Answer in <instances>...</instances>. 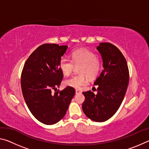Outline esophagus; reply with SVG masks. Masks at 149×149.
Listing matches in <instances>:
<instances>
[{
	"label": "esophagus",
	"instance_id": "34e87169",
	"mask_svg": "<svg viewBox=\"0 0 149 149\" xmlns=\"http://www.w3.org/2000/svg\"><path fill=\"white\" fill-rule=\"evenodd\" d=\"M81 93V91L79 89L75 90V94H79V93Z\"/></svg>",
	"mask_w": 149,
	"mask_h": 149
}]
</instances>
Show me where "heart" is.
I'll list each match as a JSON object with an SVG mask.
<instances>
[{
    "instance_id": "heart-1",
    "label": "heart",
    "mask_w": 149,
    "mask_h": 149,
    "mask_svg": "<svg viewBox=\"0 0 149 149\" xmlns=\"http://www.w3.org/2000/svg\"><path fill=\"white\" fill-rule=\"evenodd\" d=\"M72 61L66 58H62L59 61V68L65 76L72 74L75 66L78 67L79 75H75L64 81L66 86L79 89L87 84V77L95 79L102 69V62L95 53L84 49L74 50L71 54Z\"/></svg>"
}]
</instances>
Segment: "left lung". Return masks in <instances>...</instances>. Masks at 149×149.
<instances>
[{
	"label": "left lung",
	"instance_id": "8db88e82",
	"mask_svg": "<svg viewBox=\"0 0 149 149\" xmlns=\"http://www.w3.org/2000/svg\"><path fill=\"white\" fill-rule=\"evenodd\" d=\"M97 49L101 55L103 70L95 82L97 94L84 92L82 109L89 119L103 122L117 112L124 99L129 83L127 64L122 52L109 42H100Z\"/></svg>",
	"mask_w": 149,
	"mask_h": 149
}]
</instances>
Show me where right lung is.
<instances>
[{
    "mask_svg": "<svg viewBox=\"0 0 149 149\" xmlns=\"http://www.w3.org/2000/svg\"><path fill=\"white\" fill-rule=\"evenodd\" d=\"M68 46L43 44L32 52L25 63L21 75V87L25 101L33 116L46 125L58 122L64 116L75 93L67 87L52 93L59 87L63 74L59 61Z\"/></svg>",
    "mask_w": 149,
    "mask_h": 149,
    "instance_id": "1",
    "label": "right lung"
}]
</instances>
